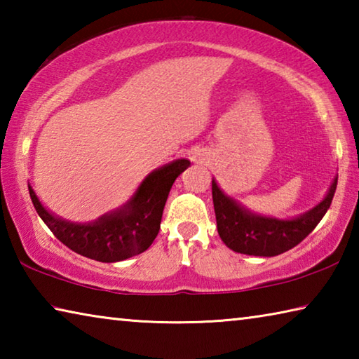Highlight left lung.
<instances>
[{"instance_id": "left-lung-1", "label": "left lung", "mask_w": 359, "mask_h": 359, "mask_svg": "<svg viewBox=\"0 0 359 359\" xmlns=\"http://www.w3.org/2000/svg\"><path fill=\"white\" fill-rule=\"evenodd\" d=\"M336 187L337 177H334L330 190L315 208L296 217L278 218L247 209L238 199L228 196L217 180L212 179L218 234L233 252L253 257H276L296 247L312 233L330 209Z\"/></svg>"}]
</instances>
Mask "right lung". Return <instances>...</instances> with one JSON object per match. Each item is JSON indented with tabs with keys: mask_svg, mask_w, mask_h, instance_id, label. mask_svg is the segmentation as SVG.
I'll list each match as a JSON object with an SVG mask.
<instances>
[{
	"mask_svg": "<svg viewBox=\"0 0 359 359\" xmlns=\"http://www.w3.org/2000/svg\"><path fill=\"white\" fill-rule=\"evenodd\" d=\"M188 166L190 161L180 158L154 169L123 205L88 223L69 222L52 214L29 184L28 190L36 212L58 241L82 257L117 263L136 257L151 245L160 231L163 209L174 180Z\"/></svg>",
	"mask_w": 359,
	"mask_h": 359,
	"instance_id": "obj_1",
	"label": "right lung"
}]
</instances>
